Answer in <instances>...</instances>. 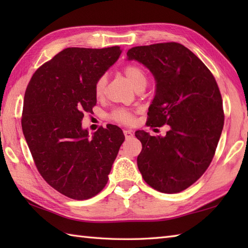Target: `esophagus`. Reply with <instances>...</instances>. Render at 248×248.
Segmentation results:
<instances>
[{"mask_svg":"<svg viewBox=\"0 0 248 248\" xmlns=\"http://www.w3.org/2000/svg\"><path fill=\"white\" fill-rule=\"evenodd\" d=\"M124 136H125V139H132L133 138V132L132 131H130V130H124Z\"/></svg>","mask_w":248,"mask_h":248,"instance_id":"obj_1","label":"esophagus"}]
</instances>
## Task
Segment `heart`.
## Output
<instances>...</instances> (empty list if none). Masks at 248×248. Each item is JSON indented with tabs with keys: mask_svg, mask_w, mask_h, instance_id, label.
Instances as JSON below:
<instances>
[{
	"mask_svg": "<svg viewBox=\"0 0 248 248\" xmlns=\"http://www.w3.org/2000/svg\"><path fill=\"white\" fill-rule=\"evenodd\" d=\"M124 73L135 88L146 86L148 78H147L146 71L140 66L135 64L127 65L124 68ZM107 81V76L103 75L101 77H99L96 83H94V94H96L98 98L102 97L104 94ZM110 118L116 121V123L123 124H130L133 121V114L127 108H116L115 110H113L112 114H110Z\"/></svg>",
	"mask_w": 248,
	"mask_h": 248,
	"instance_id": "obj_1",
	"label": "heart"
}]
</instances>
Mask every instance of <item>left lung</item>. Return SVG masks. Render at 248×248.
Masks as SVG:
<instances>
[{
	"label": "left lung",
	"mask_w": 248,
	"mask_h": 248,
	"mask_svg": "<svg viewBox=\"0 0 248 248\" xmlns=\"http://www.w3.org/2000/svg\"><path fill=\"white\" fill-rule=\"evenodd\" d=\"M127 56L146 66L155 78L147 124L170 125L164 138L136 131L143 146L139 170L156 191H184L207 170L222 134L225 116L217 83L207 66L181 44L134 46Z\"/></svg>",
	"instance_id": "8db88e82"
}]
</instances>
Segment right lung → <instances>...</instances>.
Masks as SVG:
<instances>
[{"label": "right lung", "mask_w": 248, "mask_h": 248, "mask_svg": "<svg viewBox=\"0 0 248 248\" xmlns=\"http://www.w3.org/2000/svg\"><path fill=\"white\" fill-rule=\"evenodd\" d=\"M120 46L67 48L39 67L26 87L21 118L35 165L65 196L84 200L107 186L124 135L117 125L93 135L82 128L97 103L94 83L118 60Z\"/></svg>", "instance_id": "right-lung-1"}]
</instances>
